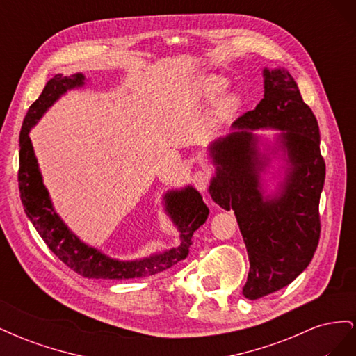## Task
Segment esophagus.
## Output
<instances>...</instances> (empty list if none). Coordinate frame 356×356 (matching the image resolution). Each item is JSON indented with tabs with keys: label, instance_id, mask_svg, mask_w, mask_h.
<instances>
[{
	"label": "esophagus",
	"instance_id": "34e87169",
	"mask_svg": "<svg viewBox=\"0 0 356 356\" xmlns=\"http://www.w3.org/2000/svg\"><path fill=\"white\" fill-rule=\"evenodd\" d=\"M209 179H211V174L204 169H200V170L195 172V174H193V177H191L193 186H195L199 191L207 190V187L209 184Z\"/></svg>",
	"mask_w": 356,
	"mask_h": 356
}]
</instances>
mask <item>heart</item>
Here are the masks:
<instances>
[{"mask_svg":"<svg viewBox=\"0 0 356 356\" xmlns=\"http://www.w3.org/2000/svg\"><path fill=\"white\" fill-rule=\"evenodd\" d=\"M229 80L218 74H209L204 75L199 81L195 89V96L197 101L202 102H213L217 101L220 96L227 90ZM242 105V96L239 93H229L217 105V114L220 117H230L241 108Z\"/></svg>","mask_w":356,"mask_h":356,"instance_id":"obj_1","label":"heart"}]
</instances>
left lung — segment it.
Returning <instances> with one entry per match:
<instances>
[{"mask_svg":"<svg viewBox=\"0 0 356 356\" xmlns=\"http://www.w3.org/2000/svg\"><path fill=\"white\" fill-rule=\"evenodd\" d=\"M264 98L209 145L215 165L209 195L234 211L250 258L242 294L257 300L289 285L314 258L319 242V197L325 161L315 114L285 68L263 70ZM257 128H276L286 161L284 181L264 197L261 174L270 158L259 152ZM276 153V152H273Z\"/></svg>","mask_w":356,"mask_h":356,"instance_id":"1","label":"left lung"}]
</instances>
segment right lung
Masks as SVG:
<instances>
[{
  "label": "right lung",
  "mask_w": 356,
  "mask_h": 356,
  "mask_svg": "<svg viewBox=\"0 0 356 356\" xmlns=\"http://www.w3.org/2000/svg\"><path fill=\"white\" fill-rule=\"evenodd\" d=\"M83 86L84 75L81 72L72 74L70 77L56 74L47 81L46 88L42 89L38 99L29 106L24 118L19 144L17 181L20 200H22L26 217L41 239L50 248V251L75 273L84 277L120 281V279L144 277L163 272L188 255L193 234L207 221L209 215V209L196 188L187 186L181 190H170L165 195L166 212L179 232L178 246L141 258V260L120 261L80 241L56 213L49 191L42 184L29 131L63 93L83 88Z\"/></svg>",
  "instance_id": "right-lung-1"
}]
</instances>
